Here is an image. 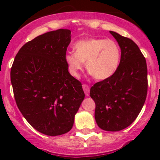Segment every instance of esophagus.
I'll list each match as a JSON object with an SVG mask.
<instances>
[{"instance_id": "esophagus-1", "label": "esophagus", "mask_w": 160, "mask_h": 160, "mask_svg": "<svg viewBox=\"0 0 160 160\" xmlns=\"http://www.w3.org/2000/svg\"><path fill=\"white\" fill-rule=\"evenodd\" d=\"M82 87L84 91H85V95H86V96H89V95H90V86L88 85H86V84H83Z\"/></svg>"}]
</instances>
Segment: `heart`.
<instances>
[{
    "mask_svg": "<svg viewBox=\"0 0 160 160\" xmlns=\"http://www.w3.org/2000/svg\"><path fill=\"white\" fill-rule=\"evenodd\" d=\"M75 53L65 55V62L73 77L79 78L85 63L86 70L95 80H103L116 72L121 60V50L113 40L87 38L74 45Z\"/></svg>",
    "mask_w": 160,
    "mask_h": 160,
    "instance_id": "1",
    "label": "heart"
}]
</instances>
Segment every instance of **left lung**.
I'll return each mask as SVG.
<instances>
[{
	"label": "left lung",
	"instance_id": "1",
	"mask_svg": "<svg viewBox=\"0 0 160 160\" xmlns=\"http://www.w3.org/2000/svg\"><path fill=\"white\" fill-rule=\"evenodd\" d=\"M121 49V60L111 77L95 83L90 97L95 103L98 126L119 131L129 126L144 106L148 91L146 60L131 39L109 31Z\"/></svg>",
	"mask_w": 160,
	"mask_h": 160
}]
</instances>
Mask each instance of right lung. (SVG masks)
<instances>
[{
  "instance_id": "right-lung-1",
  "label": "right lung",
  "mask_w": 160,
  "mask_h": 160,
  "mask_svg": "<svg viewBox=\"0 0 160 160\" xmlns=\"http://www.w3.org/2000/svg\"><path fill=\"white\" fill-rule=\"evenodd\" d=\"M71 31L59 29L24 45L15 57L11 81L18 109L42 134L56 136L72 129L85 98L81 83L65 62Z\"/></svg>"
}]
</instances>
